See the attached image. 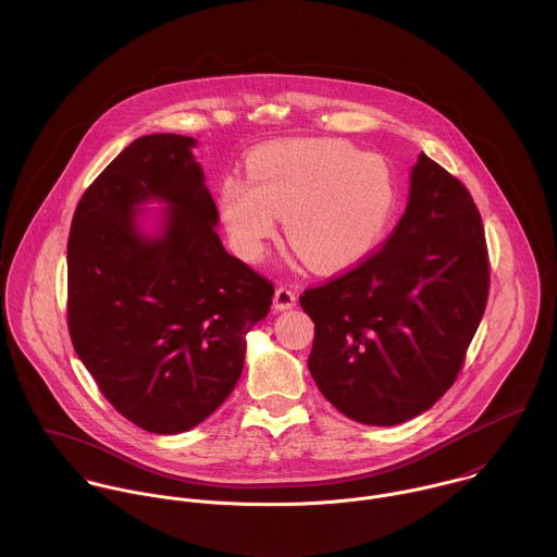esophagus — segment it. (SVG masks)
<instances>
[{
  "instance_id": "obj_1",
  "label": "esophagus",
  "mask_w": 557,
  "mask_h": 557,
  "mask_svg": "<svg viewBox=\"0 0 557 557\" xmlns=\"http://www.w3.org/2000/svg\"><path fill=\"white\" fill-rule=\"evenodd\" d=\"M298 302V296L296 292H292L289 287H278L276 294H274V309L276 311H289L294 309Z\"/></svg>"
}]
</instances>
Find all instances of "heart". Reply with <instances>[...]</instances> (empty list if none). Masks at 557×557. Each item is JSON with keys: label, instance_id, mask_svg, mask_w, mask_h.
Wrapping results in <instances>:
<instances>
[{"label": "heart", "instance_id": "obj_1", "mask_svg": "<svg viewBox=\"0 0 557 557\" xmlns=\"http://www.w3.org/2000/svg\"><path fill=\"white\" fill-rule=\"evenodd\" d=\"M248 177L219 190L221 219L239 255L263 257L285 216L287 242L319 272L360 263L382 242L397 184L386 160L338 139H292L259 148Z\"/></svg>", "mask_w": 557, "mask_h": 557}]
</instances>
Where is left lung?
I'll return each mask as SVG.
<instances>
[{
    "instance_id": "8db88e82",
    "label": "left lung",
    "mask_w": 557,
    "mask_h": 557,
    "mask_svg": "<svg viewBox=\"0 0 557 557\" xmlns=\"http://www.w3.org/2000/svg\"><path fill=\"white\" fill-rule=\"evenodd\" d=\"M484 230L468 188L424 152L391 239L347 274L307 289L309 371L347 418L395 426L453 386L486 307Z\"/></svg>"
}]
</instances>
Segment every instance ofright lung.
<instances>
[{
	"instance_id": "obj_1",
	"label": "right lung",
	"mask_w": 557,
	"mask_h": 557,
	"mask_svg": "<svg viewBox=\"0 0 557 557\" xmlns=\"http://www.w3.org/2000/svg\"><path fill=\"white\" fill-rule=\"evenodd\" d=\"M184 135L135 139L83 193L69 238V330L100 393L148 433H184L238 384L274 287L219 238ZM160 202L153 227L147 206Z\"/></svg>"
}]
</instances>
